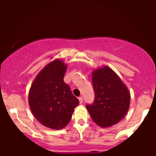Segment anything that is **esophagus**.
I'll return each instance as SVG.
<instances>
[{
  "instance_id": "esophagus-1",
  "label": "esophagus",
  "mask_w": 156,
  "mask_h": 156,
  "mask_svg": "<svg viewBox=\"0 0 156 156\" xmlns=\"http://www.w3.org/2000/svg\"><path fill=\"white\" fill-rule=\"evenodd\" d=\"M78 100H79L80 103H83V98H82V97H79V98H78Z\"/></svg>"
}]
</instances>
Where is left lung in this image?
<instances>
[{
  "label": "left lung",
  "mask_w": 156,
  "mask_h": 156,
  "mask_svg": "<svg viewBox=\"0 0 156 156\" xmlns=\"http://www.w3.org/2000/svg\"><path fill=\"white\" fill-rule=\"evenodd\" d=\"M92 82L94 101L86 105L90 117L102 128L117 124L129 108L130 95L128 89L108 67L94 70Z\"/></svg>",
  "instance_id": "obj_1"
}]
</instances>
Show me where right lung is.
<instances>
[{
	"mask_svg": "<svg viewBox=\"0 0 156 156\" xmlns=\"http://www.w3.org/2000/svg\"><path fill=\"white\" fill-rule=\"evenodd\" d=\"M67 66L60 59L48 64L32 83L28 103L36 119L44 126L59 130L72 118L79 101L64 81Z\"/></svg>",
	"mask_w": 156,
	"mask_h": 156,
	"instance_id": "1",
	"label": "right lung"
}]
</instances>
